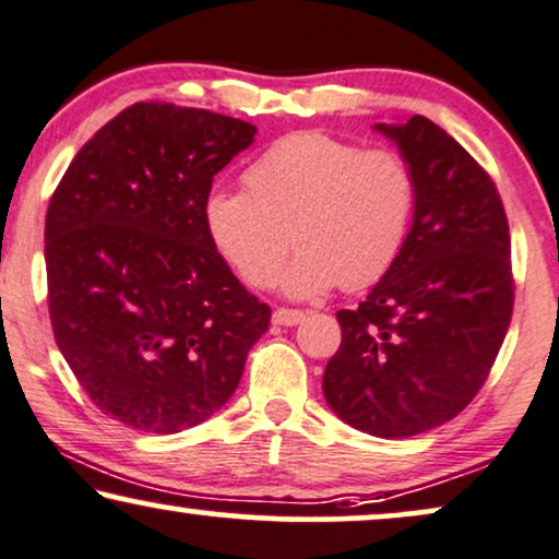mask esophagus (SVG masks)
<instances>
[{"mask_svg":"<svg viewBox=\"0 0 559 559\" xmlns=\"http://www.w3.org/2000/svg\"><path fill=\"white\" fill-rule=\"evenodd\" d=\"M273 322H275V324H281V326H294V324L304 322V311L281 307V309H275V311H273Z\"/></svg>","mask_w":559,"mask_h":559,"instance_id":"1","label":"esophagus"}]
</instances>
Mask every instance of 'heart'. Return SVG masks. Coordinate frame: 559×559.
<instances>
[{
	"mask_svg": "<svg viewBox=\"0 0 559 559\" xmlns=\"http://www.w3.org/2000/svg\"><path fill=\"white\" fill-rule=\"evenodd\" d=\"M414 204L404 155L309 130L252 160L245 189L212 191L204 222L222 255L258 288L278 281L294 242L299 255L284 275L286 292L317 296L383 278L404 248Z\"/></svg>",
	"mask_w": 559,
	"mask_h": 559,
	"instance_id": "b5f03b06",
	"label": "heart"
}]
</instances>
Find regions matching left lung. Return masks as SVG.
Returning <instances> with one entry per match:
<instances>
[{
    "mask_svg": "<svg viewBox=\"0 0 559 559\" xmlns=\"http://www.w3.org/2000/svg\"><path fill=\"white\" fill-rule=\"evenodd\" d=\"M376 128L414 174V225L368 299L337 311L322 389L349 427L401 440L455 419L486 383L511 324V235L493 178L440 124Z\"/></svg>",
    "mask_w": 559,
    "mask_h": 559,
    "instance_id": "left-lung-1",
    "label": "left lung"
}]
</instances>
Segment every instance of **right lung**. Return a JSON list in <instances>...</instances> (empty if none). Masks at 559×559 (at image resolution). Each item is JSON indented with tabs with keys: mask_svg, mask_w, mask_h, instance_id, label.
Instances as JSON below:
<instances>
[{
	"mask_svg": "<svg viewBox=\"0 0 559 559\" xmlns=\"http://www.w3.org/2000/svg\"><path fill=\"white\" fill-rule=\"evenodd\" d=\"M255 128L138 102L76 153L46 214L48 311L94 406L174 435L219 412L271 307L214 248L204 202Z\"/></svg>",
	"mask_w": 559,
	"mask_h": 559,
	"instance_id": "right-lung-1",
	"label": "right lung"
}]
</instances>
